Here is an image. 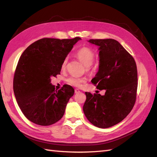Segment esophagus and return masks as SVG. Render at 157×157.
<instances>
[{"mask_svg": "<svg viewBox=\"0 0 157 157\" xmlns=\"http://www.w3.org/2000/svg\"><path fill=\"white\" fill-rule=\"evenodd\" d=\"M75 94H79V93H80V90H78V89H75Z\"/></svg>", "mask_w": 157, "mask_h": 157, "instance_id": "1", "label": "esophagus"}]
</instances>
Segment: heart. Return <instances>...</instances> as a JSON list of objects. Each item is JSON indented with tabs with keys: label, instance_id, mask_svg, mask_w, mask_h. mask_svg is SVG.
I'll return each mask as SVG.
<instances>
[{
	"label": "heart",
	"instance_id": "b5f03b06",
	"mask_svg": "<svg viewBox=\"0 0 157 157\" xmlns=\"http://www.w3.org/2000/svg\"><path fill=\"white\" fill-rule=\"evenodd\" d=\"M77 58L80 61L82 64L86 67H89L91 66L94 59V53L90 48L88 47H83L79 49L75 54ZM67 59H65L62 63V69H65L66 67ZM67 81L69 84L74 86H79L81 85L83 79L75 75H71L67 78Z\"/></svg>",
	"mask_w": 157,
	"mask_h": 157
}]
</instances>
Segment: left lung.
<instances>
[{
  "label": "left lung",
  "instance_id": "1",
  "mask_svg": "<svg viewBox=\"0 0 157 157\" xmlns=\"http://www.w3.org/2000/svg\"><path fill=\"white\" fill-rule=\"evenodd\" d=\"M98 46V71L91 82L105 95L85 92L83 111L86 118L100 128H108L124 119L134 106L138 87L134 58L114 39L88 40Z\"/></svg>",
  "mask_w": 157,
  "mask_h": 157
}]
</instances>
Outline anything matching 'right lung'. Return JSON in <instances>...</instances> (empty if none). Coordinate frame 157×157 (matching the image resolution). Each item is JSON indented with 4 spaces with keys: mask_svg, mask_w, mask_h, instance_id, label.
I'll use <instances>...</instances> for the list:
<instances>
[{
    "mask_svg": "<svg viewBox=\"0 0 157 157\" xmlns=\"http://www.w3.org/2000/svg\"><path fill=\"white\" fill-rule=\"evenodd\" d=\"M80 38H42L26 48L19 58L13 78V91L26 118L39 125L59 121L74 89L64 85L56 90L51 77L60 74L63 61Z\"/></svg>",
    "mask_w": 157,
    "mask_h": 157,
    "instance_id": "add662e5",
    "label": "right lung"
}]
</instances>
